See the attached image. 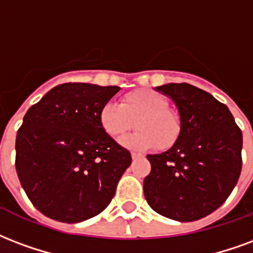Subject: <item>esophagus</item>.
Wrapping results in <instances>:
<instances>
[{
	"mask_svg": "<svg viewBox=\"0 0 253 253\" xmlns=\"http://www.w3.org/2000/svg\"><path fill=\"white\" fill-rule=\"evenodd\" d=\"M139 157H142V154H138V153H131L132 160H136V158H139Z\"/></svg>",
	"mask_w": 253,
	"mask_h": 253,
	"instance_id": "34e87169",
	"label": "esophagus"
}]
</instances>
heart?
Returning a JSON list of instances; mask_svg holds the SVG:
<instances>
[{
	"instance_id": "b5f03b06",
	"label": "heart",
	"mask_w": 253,
	"mask_h": 253,
	"mask_svg": "<svg viewBox=\"0 0 253 253\" xmlns=\"http://www.w3.org/2000/svg\"><path fill=\"white\" fill-rule=\"evenodd\" d=\"M138 131L123 138L121 143L128 149L145 150L155 146L166 150L181 134V117L169 108L164 95L153 89L139 88L125 93L121 104L108 102L99 111L103 131L114 139L121 138L134 127Z\"/></svg>"
}]
</instances>
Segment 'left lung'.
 <instances>
[{"mask_svg":"<svg viewBox=\"0 0 253 253\" xmlns=\"http://www.w3.org/2000/svg\"><path fill=\"white\" fill-rule=\"evenodd\" d=\"M155 89L175 103L182 126L169 150L147 155L145 198L162 216L196 221L221 207L236 186L243 134L229 108L207 91L188 83Z\"/></svg>","mask_w":253,"mask_h":253,"instance_id":"8db88e82","label":"left lung"}]
</instances>
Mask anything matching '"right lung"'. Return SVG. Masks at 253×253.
Returning <instances> with one entry per match:
<instances>
[{"label":"right lung","mask_w":253,"mask_h":253,"mask_svg":"<svg viewBox=\"0 0 253 253\" xmlns=\"http://www.w3.org/2000/svg\"><path fill=\"white\" fill-rule=\"evenodd\" d=\"M117 85L65 83L25 114L16 138V170L44 216L80 222L111 203L131 154L103 131L99 111Z\"/></svg>","instance_id":"add662e5"}]
</instances>
